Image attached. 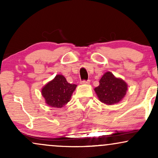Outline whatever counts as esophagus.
Masks as SVG:
<instances>
[{"mask_svg":"<svg viewBox=\"0 0 158 158\" xmlns=\"http://www.w3.org/2000/svg\"><path fill=\"white\" fill-rule=\"evenodd\" d=\"M81 84H88V83H90V81L89 80H81L80 81Z\"/></svg>","mask_w":158,"mask_h":158,"instance_id":"34e87169","label":"esophagus"}]
</instances>
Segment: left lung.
Instances as JSON below:
<instances>
[{
  "label": "left lung",
  "instance_id": "1",
  "mask_svg": "<svg viewBox=\"0 0 158 158\" xmlns=\"http://www.w3.org/2000/svg\"><path fill=\"white\" fill-rule=\"evenodd\" d=\"M127 88V84L124 81L107 72L99 80V86L94 90L101 102L113 105L119 102L124 97Z\"/></svg>",
  "mask_w": 158,
  "mask_h": 158
}]
</instances>
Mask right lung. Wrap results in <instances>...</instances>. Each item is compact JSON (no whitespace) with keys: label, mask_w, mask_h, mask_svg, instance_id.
<instances>
[{"label":"right lung","mask_w":158,"mask_h":158,"mask_svg":"<svg viewBox=\"0 0 158 158\" xmlns=\"http://www.w3.org/2000/svg\"><path fill=\"white\" fill-rule=\"evenodd\" d=\"M77 85L67 81L62 75H57L41 90L46 103L53 108H61L70 101Z\"/></svg>","instance_id":"obj_1"}]
</instances>
